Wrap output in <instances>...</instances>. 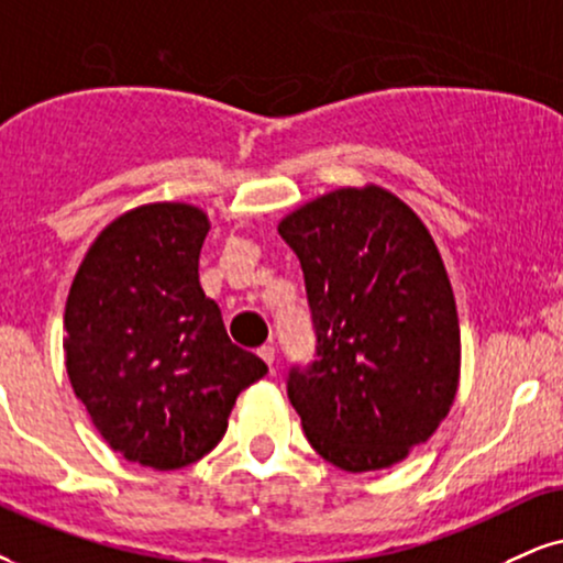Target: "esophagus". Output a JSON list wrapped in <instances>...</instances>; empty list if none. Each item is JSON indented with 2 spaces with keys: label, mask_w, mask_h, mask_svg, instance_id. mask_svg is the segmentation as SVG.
Instances as JSON below:
<instances>
[{
  "label": "esophagus",
  "mask_w": 563,
  "mask_h": 563,
  "mask_svg": "<svg viewBox=\"0 0 563 563\" xmlns=\"http://www.w3.org/2000/svg\"><path fill=\"white\" fill-rule=\"evenodd\" d=\"M258 355H261L263 363H266V365L271 367V365H274V360H276V350H274V346H271V344H266V346H261Z\"/></svg>",
  "instance_id": "obj_1"
}]
</instances>
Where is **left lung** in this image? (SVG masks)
Instances as JSON below:
<instances>
[{"label":"left lung","mask_w":563,"mask_h":563,"mask_svg":"<svg viewBox=\"0 0 563 563\" xmlns=\"http://www.w3.org/2000/svg\"><path fill=\"white\" fill-rule=\"evenodd\" d=\"M279 234L300 258L316 357L287 394L310 446L346 473L407 460L460 386L454 289L428 227L386 187H339L295 208Z\"/></svg>","instance_id":"obj_1"}]
</instances>
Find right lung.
<instances>
[{"label":"right lung","mask_w":563,"mask_h":563,"mask_svg":"<svg viewBox=\"0 0 563 563\" xmlns=\"http://www.w3.org/2000/svg\"><path fill=\"white\" fill-rule=\"evenodd\" d=\"M190 203H145L103 227L65 305V365L101 439L128 462L179 470L224 439L242 388L268 373L229 342L198 258Z\"/></svg>","instance_id":"right-lung-1"}]
</instances>
